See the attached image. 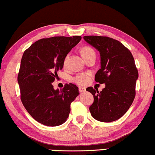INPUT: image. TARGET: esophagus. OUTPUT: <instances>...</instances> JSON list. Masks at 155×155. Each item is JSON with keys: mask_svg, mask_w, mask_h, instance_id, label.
I'll return each mask as SVG.
<instances>
[{"mask_svg": "<svg viewBox=\"0 0 155 155\" xmlns=\"http://www.w3.org/2000/svg\"><path fill=\"white\" fill-rule=\"evenodd\" d=\"M79 91H80V93H84L85 91V87L80 86L79 87Z\"/></svg>", "mask_w": 155, "mask_h": 155, "instance_id": "34e87169", "label": "esophagus"}]
</instances>
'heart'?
<instances>
[{"instance_id": "1", "label": "heart", "mask_w": 155, "mask_h": 155, "mask_svg": "<svg viewBox=\"0 0 155 155\" xmlns=\"http://www.w3.org/2000/svg\"><path fill=\"white\" fill-rule=\"evenodd\" d=\"M93 53H95V51H93V49H91V47H85L81 49V54L83 55V57L87 56V55L91 54H93ZM68 57H69V54L67 55L65 58H64V64H66L67 62H68ZM89 80H90L89 74H85V73L79 74H78V75H76L75 77L72 78V81H73L74 83H76L80 85H85V84H87L88 83Z\"/></svg>"}]
</instances>
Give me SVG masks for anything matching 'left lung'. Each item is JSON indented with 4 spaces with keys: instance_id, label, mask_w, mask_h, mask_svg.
<instances>
[{
    "instance_id": "left-lung-1",
    "label": "left lung",
    "mask_w": 155,
    "mask_h": 155,
    "mask_svg": "<svg viewBox=\"0 0 155 155\" xmlns=\"http://www.w3.org/2000/svg\"><path fill=\"white\" fill-rule=\"evenodd\" d=\"M83 39L99 51L101 69L95 81L105 84L101 92L92 87L86 89L94 98L90 112L97 121H114L127 113L134 99L139 77L134 60L123 44L112 38L85 36Z\"/></svg>"
}]
</instances>
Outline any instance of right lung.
<instances>
[{"label": "right lung", "mask_w": 155, "mask_h": 155, "mask_svg": "<svg viewBox=\"0 0 155 155\" xmlns=\"http://www.w3.org/2000/svg\"><path fill=\"white\" fill-rule=\"evenodd\" d=\"M81 36L54 37L34 42L24 51L18 74L21 99L36 121L49 127L64 124L70 104L79 95L78 87L66 84L54 90L52 83L64 65L67 54L81 39Z\"/></svg>", "instance_id": "right-lung-1"}]
</instances>
